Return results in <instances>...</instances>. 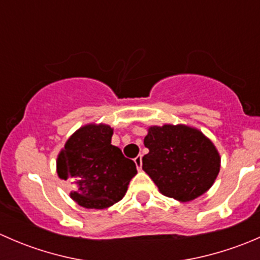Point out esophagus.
<instances>
[{
  "label": "esophagus",
  "instance_id": "1",
  "mask_svg": "<svg viewBox=\"0 0 260 260\" xmlns=\"http://www.w3.org/2000/svg\"><path fill=\"white\" fill-rule=\"evenodd\" d=\"M135 164H136V166H137V170L142 169V156H141V154H138V156L136 157Z\"/></svg>",
  "mask_w": 260,
  "mask_h": 260
}]
</instances>
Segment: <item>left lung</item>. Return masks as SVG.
<instances>
[{"label": "left lung", "mask_w": 260, "mask_h": 260, "mask_svg": "<svg viewBox=\"0 0 260 260\" xmlns=\"http://www.w3.org/2000/svg\"><path fill=\"white\" fill-rule=\"evenodd\" d=\"M143 171L165 196L191 201L211 187L220 171L214 143L196 128L165 124L148 128Z\"/></svg>", "instance_id": "obj_1"}]
</instances>
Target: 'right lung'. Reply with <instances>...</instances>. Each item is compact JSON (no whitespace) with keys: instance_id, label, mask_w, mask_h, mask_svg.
I'll return each mask as SVG.
<instances>
[{"instance_id":"1","label":"right lung","mask_w":260,"mask_h":260,"mask_svg":"<svg viewBox=\"0 0 260 260\" xmlns=\"http://www.w3.org/2000/svg\"><path fill=\"white\" fill-rule=\"evenodd\" d=\"M113 129L86 124L65 143L57 156V175L72 185V199L86 209H106L122 200L137 169L112 145Z\"/></svg>"}]
</instances>
